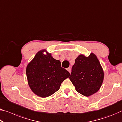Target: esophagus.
Wrapping results in <instances>:
<instances>
[{
  "mask_svg": "<svg viewBox=\"0 0 122 122\" xmlns=\"http://www.w3.org/2000/svg\"><path fill=\"white\" fill-rule=\"evenodd\" d=\"M66 70L68 71L70 73V71H71V68L70 67H68V68L66 69Z\"/></svg>",
  "mask_w": 122,
  "mask_h": 122,
  "instance_id": "1",
  "label": "esophagus"
}]
</instances>
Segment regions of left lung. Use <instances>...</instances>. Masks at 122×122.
<instances>
[{
	"instance_id": "8db88e82",
	"label": "left lung",
	"mask_w": 122,
	"mask_h": 122,
	"mask_svg": "<svg viewBox=\"0 0 122 122\" xmlns=\"http://www.w3.org/2000/svg\"><path fill=\"white\" fill-rule=\"evenodd\" d=\"M77 92L86 97L97 93L104 78V72L97 56L91 53L88 57L81 54L75 59L69 77Z\"/></svg>"
}]
</instances>
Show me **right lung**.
I'll return each instance as SVG.
<instances>
[{"label": "right lung", "mask_w": 122, "mask_h": 122, "mask_svg": "<svg viewBox=\"0 0 122 122\" xmlns=\"http://www.w3.org/2000/svg\"><path fill=\"white\" fill-rule=\"evenodd\" d=\"M46 53H44V52ZM28 84L31 91L41 98H47L59 89L70 73L61 67L59 60L43 49L35 55L26 67Z\"/></svg>", "instance_id": "obj_1"}]
</instances>
